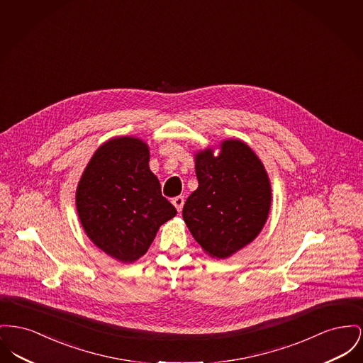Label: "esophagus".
<instances>
[{"label": "esophagus", "mask_w": 363, "mask_h": 363, "mask_svg": "<svg viewBox=\"0 0 363 363\" xmlns=\"http://www.w3.org/2000/svg\"><path fill=\"white\" fill-rule=\"evenodd\" d=\"M184 203H185L184 196H177V197H174V199H172V204L175 206V208H177V211H178V213H181V211H182Z\"/></svg>", "instance_id": "obj_1"}]
</instances>
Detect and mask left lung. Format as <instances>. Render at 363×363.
Masks as SVG:
<instances>
[{"label": "left lung", "instance_id": "obj_1", "mask_svg": "<svg viewBox=\"0 0 363 363\" xmlns=\"http://www.w3.org/2000/svg\"><path fill=\"white\" fill-rule=\"evenodd\" d=\"M199 188L188 197L182 216L201 248L225 259L250 244L266 223L272 188L255 152L238 140L196 155Z\"/></svg>", "mask_w": 363, "mask_h": 363}]
</instances>
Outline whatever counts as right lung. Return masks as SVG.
I'll use <instances>...</instances> for the list:
<instances>
[{
  "label": "right lung",
  "instance_id": "right-lung-1",
  "mask_svg": "<svg viewBox=\"0 0 363 363\" xmlns=\"http://www.w3.org/2000/svg\"><path fill=\"white\" fill-rule=\"evenodd\" d=\"M148 163L145 143L112 138L96 150L77 189V210L86 235L123 263L144 255L159 228L177 213Z\"/></svg>",
  "mask_w": 363,
  "mask_h": 363
}]
</instances>
